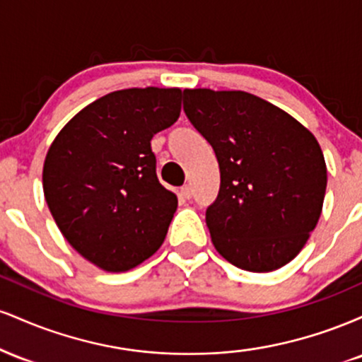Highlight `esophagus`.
Segmentation results:
<instances>
[{"instance_id": "esophagus-1", "label": "esophagus", "mask_w": 362, "mask_h": 362, "mask_svg": "<svg viewBox=\"0 0 362 362\" xmlns=\"http://www.w3.org/2000/svg\"><path fill=\"white\" fill-rule=\"evenodd\" d=\"M180 195L184 199H190L192 197V187L190 185H184V187H180Z\"/></svg>"}]
</instances>
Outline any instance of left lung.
<instances>
[{
	"label": "left lung",
	"mask_w": 362,
	"mask_h": 362,
	"mask_svg": "<svg viewBox=\"0 0 362 362\" xmlns=\"http://www.w3.org/2000/svg\"><path fill=\"white\" fill-rule=\"evenodd\" d=\"M184 110L219 163V194L206 211L216 250L248 272L289 264L322 214L327 165L317 138L247 91L184 90Z\"/></svg>",
	"instance_id": "left-lung-1"
}]
</instances>
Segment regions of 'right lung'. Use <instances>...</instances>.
<instances>
[{
	"mask_svg": "<svg viewBox=\"0 0 362 362\" xmlns=\"http://www.w3.org/2000/svg\"><path fill=\"white\" fill-rule=\"evenodd\" d=\"M180 88L117 90L61 129L45 155V202L68 243L107 272L155 253L177 211L160 184L151 139L180 115Z\"/></svg>",
	"mask_w": 362,
	"mask_h": 362,
	"instance_id": "add662e5",
	"label": "right lung"
}]
</instances>
